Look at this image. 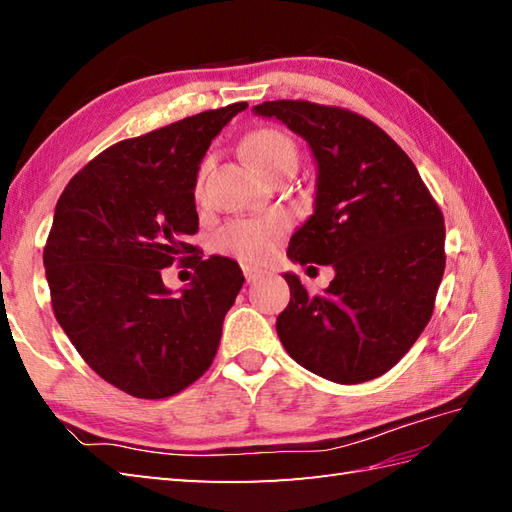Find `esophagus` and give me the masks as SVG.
<instances>
[{"label":"esophagus","mask_w":512,"mask_h":512,"mask_svg":"<svg viewBox=\"0 0 512 512\" xmlns=\"http://www.w3.org/2000/svg\"><path fill=\"white\" fill-rule=\"evenodd\" d=\"M242 270H244V277H246L248 284H253V281H257L259 277L264 275V270H262V268H257V266H248V264H244V266H242Z\"/></svg>","instance_id":"1"}]
</instances>
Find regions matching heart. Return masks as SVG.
Here are the masks:
<instances>
[{
	"label": "heart",
	"instance_id": "b5f03b06",
	"mask_svg": "<svg viewBox=\"0 0 512 512\" xmlns=\"http://www.w3.org/2000/svg\"><path fill=\"white\" fill-rule=\"evenodd\" d=\"M246 154L262 176H270L284 167H297L299 151L295 140L277 127H259L246 138ZM206 165L200 167L195 180V195L202 193ZM286 222L281 217L266 220H231L213 235V250L220 255H231L244 262H264L273 253L279 235L284 233Z\"/></svg>",
	"mask_w": 512,
	"mask_h": 512
}]
</instances>
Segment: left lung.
<instances>
[{
    "label": "left lung",
    "instance_id": "left-lung-1",
    "mask_svg": "<svg viewBox=\"0 0 512 512\" xmlns=\"http://www.w3.org/2000/svg\"><path fill=\"white\" fill-rule=\"evenodd\" d=\"M253 112L310 145L317 198L288 257L336 273L321 295L284 275L290 303L277 317L279 339L301 367L334 383L383 376L433 314L447 262L440 206L411 158L365 116L310 101H266Z\"/></svg>",
    "mask_w": 512,
    "mask_h": 512
}]
</instances>
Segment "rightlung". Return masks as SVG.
I'll use <instances>...</instances> for the list:
<instances>
[{"instance_id":"obj_1","label":"right lung","mask_w":512,"mask_h":512,"mask_svg":"<svg viewBox=\"0 0 512 512\" xmlns=\"http://www.w3.org/2000/svg\"><path fill=\"white\" fill-rule=\"evenodd\" d=\"M233 103L107 147L63 189L43 248L52 310L96 374L136 398H169L211 367L244 275L198 255L195 180ZM187 261L173 298L161 268ZM184 264V263H183ZM185 265V264H184Z\"/></svg>"}]
</instances>
